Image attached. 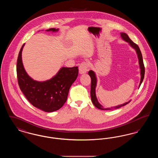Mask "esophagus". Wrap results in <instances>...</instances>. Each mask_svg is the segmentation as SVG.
Wrapping results in <instances>:
<instances>
[{
    "label": "esophagus",
    "instance_id": "obj_1",
    "mask_svg": "<svg viewBox=\"0 0 158 158\" xmlns=\"http://www.w3.org/2000/svg\"><path fill=\"white\" fill-rule=\"evenodd\" d=\"M89 64L86 62H82L80 64L79 67V72L80 74L86 73L88 71Z\"/></svg>",
    "mask_w": 158,
    "mask_h": 158
}]
</instances>
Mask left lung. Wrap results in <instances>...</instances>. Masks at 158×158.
<instances>
[{
  "label": "left lung",
  "instance_id": "obj_1",
  "mask_svg": "<svg viewBox=\"0 0 158 158\" xmlns=\"http://www.w3.org/2000/svg\"><path fill=\"white\" fill-rule=\"evenodd\" d=\"M121 37L122 38V39L127 42L128 43L130 44V45L133 48L136 52V53L137 54V57H138V59H139V66H140V75H141V79H140V82L139 84V87L140 86L142 83L143 82V79H144V64H143V58H142V54L140 52V50L139 47V46L135 44V43H133L131 39L128 37L127 34L124 33V32H121ZM88 75L90 76V79H91V85H90V97H91V100L92 103L94 104V105H95V106H96L97 108H98V109L102 110H112V109H117V108H119L123 106L126 105L128 104L130 101L125 102L123 104L121 105H118L116 106H114V108L112 107V108H103V106L101 105L99 102L98 101V99L96 97V94H95V88L97 86V77L95 75V73L94 71L90 70L88 72Z\"/></svg>",
  "mask_w": 158,
  "mask_h": 158
}]
</instances>
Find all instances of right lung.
<instances>
[{
    "instance_id": "obj_1",
    "label": "right lung",
    "mask_w": 158,
    "mask_h": 158,
    "mask_svg": "<svg viewBox=\"0 0 158 158\" xmlns=\"http://www.w3.org/2000/svg\"><path fill=\"white\" fill-rule=\"evenodd\" d=\"M46 31L57 32L59 29L50 28ZM24 45L18 54L16 64L20 89L31 104L38 109L48 113L59 110L67 101L69 89L78 75V67H63L49 80L43 82L34 81L23 68L22 52Z\"/></svg>"
}]
</instances>
